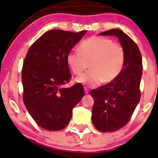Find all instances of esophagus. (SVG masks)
I'll list each match as a JSON object with an SVG mask.
<instances>
[{
  "label": "esophagus",
  "instance_id": "1",
  "mask_svg": "<svg viewBox=\"0 0 158 158\" xmlns=\"http://www.w3.org/2000/svg\"><path fill=\"white\" fill-rule=\"evenodd\" d=\"M85 93L86 94L89 93V89H88V88H85Z\"/></svg>",
  "mask_w": 158,
  "mask_h": 158
}]
</instances>
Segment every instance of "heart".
<instances>
[{
  "label": "heart",
  "instance_id": "heart-1",
  "mask_svg": "<svg viewBox=\"0 0 158 158\" xmlns=\"http://www.w3.org/2000/svg\"><path fill=\"white\" fill-rule=\"evenodd\" d=\"M79 50L69 52L67 61L76 75H80L89 64L90 70L76 79L77 82L89 87H96L102 81H113L122 72L126 62L123 45L107 38H88L79 45Z\"/></svg>",
  "mask_w": 158,
  "mask_h": 158
}]
</instances>
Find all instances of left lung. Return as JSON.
<instances>
[{"instance_id":"1","label":"left lung","mask_w":158,"mask_h":158,"mask_svg":"<svg viewBox=\"0 0 158 158\" xmlns=\"http://www.w3.org/2000/svg\"><path fill=\"white\" fill-rule=\"evenodd\" d=\"M99 35L116 36L126 50V62L120 74L111 82L90 92L94 100V126L99 131H116L129 122L140 99L142 56L135 41L119 29Z\"/></svg>"}]
</instances>
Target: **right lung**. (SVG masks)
Returning <instances> with one entry per match:
<instances>
[{
  "label": "right lung",
  "mask_w": 158,
  "mask_h": 158,
  "mask_svg": "<svg viewBox=\"0 0 158 158\" xmlns=\"http://www.w3.org/2000/svg\"><path fill=\"white\" fill-rule=\"evenodd\" d=\"M86 32L50 30L27 52L21 73L23 101L38 126L45 130L64 128L73 108L84 97L80 83L68 88L63 85L71 79L68 54Z\"/></svg>",
  "instance_id": "right-lung-1"
}]
</instances>
